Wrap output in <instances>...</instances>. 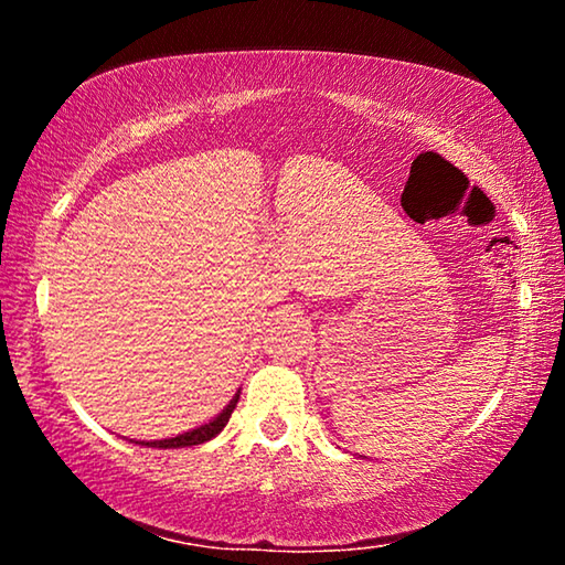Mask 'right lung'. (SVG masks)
Returning a JSON list of instances; mask_svg holds the SVG:
<instances>
[{
    "mask_svg": "<svg viewBox=\"0 0 565 565\" xmlns=\"http://www.w3.org/2000/svg\"><path fill=\"white\" fill-rule=\"evenodd\" d=\"M236 401H238V394L232 398V404H228L214 420H209V424L194 428V431H186V434H181L177 438H164V441H141V446L184 448V446H199V444H204V441H212L216 434H222V428L228 424V418H232L234 408H236Z\"/></svg>",
    "mask_w": 565,
    "mask_h": 565,
    "instance_id": "obj_1",
    "label": "right lung"
}]
</instances>
